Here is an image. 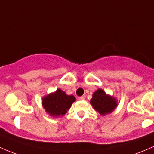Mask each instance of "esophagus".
I'll return each instance as SVG.
<instances>
[{
	"instance_id": "34e87169",
	"label": "esophagus",
	"mask_w": 154,
	"mask_h": 154,
	"mask_svg": "<svg viewBox=\"0 0 154 154\" xmlns=\"http://www.w3.org/2000/svg\"><path fill=\"white\" fill-rule=\"evenodd\" d=\"M79 101L85 100V97H83V96H80V97H79Z\"/></svg>"
}]
</instances>
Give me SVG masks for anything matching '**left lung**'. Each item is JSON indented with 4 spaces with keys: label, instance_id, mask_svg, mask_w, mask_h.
Instances as JSON below:
<instances>
[{
    "label": "left lung",
    "instance_id": "8db88e82",
    "mask_svg": "<svg viewBox=\"0 0 154 154\" xmlns=\"http://www.w3.org/2000/svg\"><path fill=\"white\" fill-rule=\"evenodd\" d=\"M90 104L101 116H105L116 108L118 101L116 98L107 94L104 90L99 88L93 93Z\"/></svg>",
    "mask_w": 154,
    "mask_h": 154
}]
</instances>
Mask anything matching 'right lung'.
Returning <instances> with one entry per match:
<instances>
[{
  "mask_svg": "<svg viewBox=\"0 0 154 154\" xmlns=\"http://www.w3.org/2000/svg\"><path fill=\"white\" fill-rule=\"evenodd\" d=\"M75 100V96L67 95L58 88L53 93L44 96L42 99V104L47 113L56 118L64 116Z\"/></svg>",
  "mask_w": 154,
  "mask_h": 154,
  "instance_id": "right-lung-1",
  "label": "right lung"
}]
</instances>
